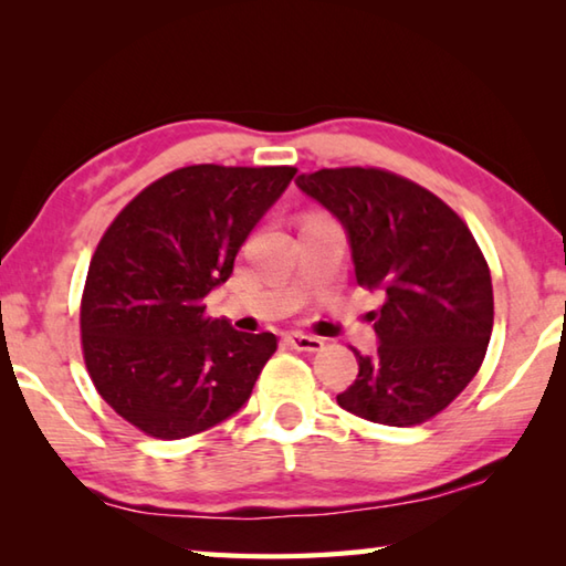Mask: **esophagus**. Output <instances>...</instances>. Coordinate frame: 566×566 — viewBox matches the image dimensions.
Returning <instances> with one entry per match:
<instances>
[{"mask_svg": "<svg viewBox=\"0 0 566 566\" xmlns=\"http://www.w3.org/2000/svg\"><path fill=\"white\" fill-rule=\"evenodd\" d=\"M286 342L300 352H319L324 347V342L319 337H312V334H304V332H290L286 334Z\"/></svg>", "mask_w": 566, "mask_h": 566, "instance_id": "34e87169", "label": "esophagus"}]
</instances>
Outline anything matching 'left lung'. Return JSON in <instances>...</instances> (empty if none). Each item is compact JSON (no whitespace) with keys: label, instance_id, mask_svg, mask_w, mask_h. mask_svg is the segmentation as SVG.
Wrapping results in <instances>:
<instances>
[{"label":"left lung","instance_id":"1","mask_svg":"<svg viewBox=\"0 0 566 566\" xmlns=\"http://www.w3.org/2000/svg\"><path fill=\"white\" fill-rule=\"evenodd\" d=\"M347 232L357 282L385 296L375 354L354 349L359 375L342 409L389 427L439 415L482 367L492 337V276L472 232L432 191L385 169L296 177Z\"/></svg>","mask_w":566,"mask_h":566}]
</instances>
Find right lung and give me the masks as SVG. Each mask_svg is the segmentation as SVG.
Instances as JSON below:
<instances>
[{
  "label": "right lung",
  "instance_id": "add662e5",
  "mask_svg": "<svg viewBox=\"0 0 566 566\" xmlns=\"http://www.w3.org/2000/svg\"><path fill=\"white\" fill-rule=\"evenodd\" d=\"M294 167L195 165L139 191L104 232L82 296V347L102 399L142 432L185 439L237 415L272 332L207 317L239 247Z\"/></svg>",
  "mask_w": 566,
  "mask_h": 566
}]
</instances>
